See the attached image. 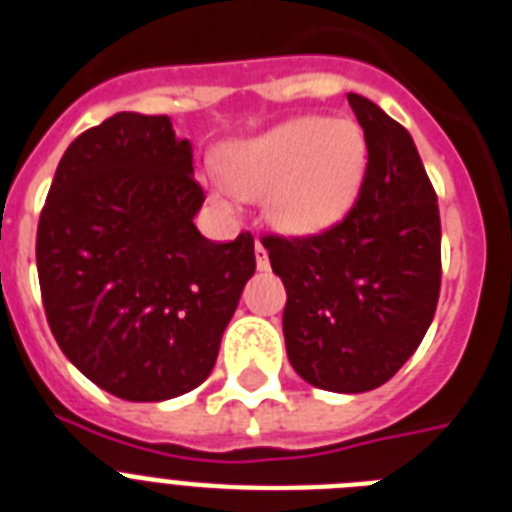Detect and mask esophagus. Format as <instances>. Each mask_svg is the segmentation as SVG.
I'll use <instances>...</instances> for the list:
<instances>
[{
  "instance_id": "esophagus-1",
  "label": "esophagus",
  "mask_w": 512,
  "mask_h": 512,
  "mask_svg": "<svg viewBox=\"0 0 512 512\" xmlns=\"http://www.w3.org/2000/svg\"><path fill=\"white\" fill-rule=\"evenodd\" d=\"M253 253H256V266H259L261 272H266V269H269V256H266V248L261 246V240H256Z\"/></svg>"
}]
</instances>
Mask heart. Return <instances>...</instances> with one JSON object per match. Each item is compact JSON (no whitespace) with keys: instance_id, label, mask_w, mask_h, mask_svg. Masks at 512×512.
Segmentation results:
<instances>
[{"instance_id":"b5f03b06","label":"heart","mask_w":512,"mask_h":512,"mask_svg":"<svg viewBox=\"0 0 512 512\" xmlns=\"http://www.w3.org/2000/svg\"><path fill=\"white\" fill-rule=\"evenodd\" d=\"M369 162L361 125L298 117L222 149L209 196L219 209L264 196V217L287 235H316L350 209Z\"/></svg>"}]
</instances>
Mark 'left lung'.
<instances>
[{"mask_svg":"<svg viewBox=\"0 0 512 512\" xmlns=\"http://www.w3.org/2000/svg\"><path fill=\"white\" fill-rule=\"evenodd\" d=\"M369 164L356 206L308 238L266 235L287 290V358L319 390L369 392L424 340L442 280L439 206L411 133L374 101L348 94Z\"/></svg>","mask_w":512,"mask_h":512,"instance_id":"8db88e82","label":"left lung"}]
</instances>
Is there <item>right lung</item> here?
Here are the masks:
<instances>
[{
  "label": "right lung",
  "mask_w": 512,
  "mask_h": 512,
  "mask_svg": "<svg viewBox=\"0 0 512 512\" xmlns=\"http://www.w3.org/2000/svg\"><path fill=\"white\" fill-rule=\"evenodd\" d=\"M193 146L164 114L117 112L59 159L38 219L46 319L101 390L159 403L196 390L256 272L251 232L206 240Z\"/></svg>",
  "instance_id": "right-lung-1"
}]
</instances>
